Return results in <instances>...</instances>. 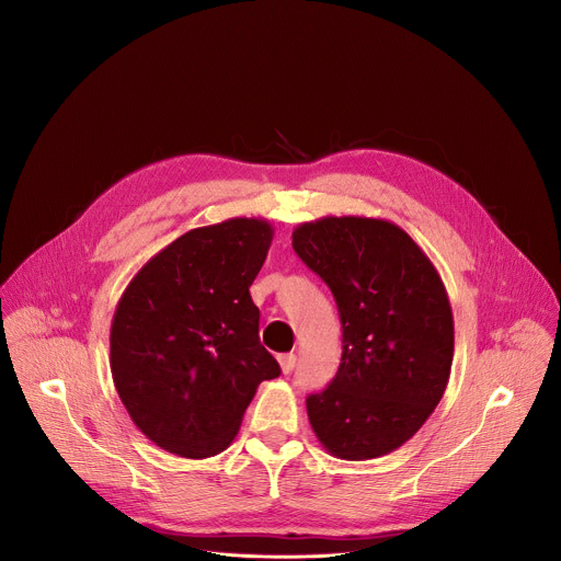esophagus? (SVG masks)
<instances>
[{"instance_id":"obj_1","label":"esophagus","mask_w":561,"mask_h":561,"mask_svg":"<svg viewBox=\"0 0 561 561\" xmlns=\"http://www.w3.org/2000/svg\"><path fill=\"white\" fill-rule=\"evenodd\" d=\"M277 362H279V366H282V373H284V375H288V373L295 368L297 357H295L293 353H284V355H279V357H277Z\"/></svg>"}]
</instances>
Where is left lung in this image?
<instances>
[{
    "label": "left lung",
    "instance_id": "obj_1",
    "mask_svg": "<svg viewBox=\"0 0 561 561\" xmlns=\"http://www.w3.org/2000/svg\"><path fill=\"white\" fill-rule=\"evenodd\" d=\"M299 260L340 310L342 364L306 397L322 446L348 461L407 444L446 390L453 310L439 273L413 237L386 219L322 217L293 230Z\"/></svg>",
    "mask_w": 561,
    "mask_h": 561
}]
</instances>
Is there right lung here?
<instances>
[{"instance_id": "add662e5", "label": "right lung", "mask_w": 561, "mask_h": 561, "mask_svg": "<svg viewBox=\"0 0 561 561\" xmlns=\"http://www.w3.org/2000/svg\"><path fill=\"white\" fill-rule=\"evenodd\" d=\"M273 242L266 219L184 232L126 286L111 324V373L135 426L159 448L213 457L234 439L279 364L249 293Z\"/></svg>"}]
</instances>
